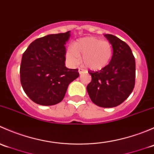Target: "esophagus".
<instances>
[{"label":"esophagus","instance_id":"1","mask_svg":"<svg viewBox=\"0 0 154 154\" xmlns=\"http://www.w3.org/2000/svg\"><path fill=\"white\" fill-rule=\"evenodd\" d=\"M78 72H79V74H83V73H84L85 71L83 69H82V68H79V69H78Z\"/></svg>","mask_w":154,"mask_h":154}]
</instances>
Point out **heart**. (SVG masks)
<instances>
[{
	"label": "heart",
	"instance_id": "1",
	"mask_svg": "<svg viewBox=\"0 0 154 154\" xmlns=\"http://www.w3.org/2000/svg\"><path fill=\"white\" fill-rule=\"evenodd\" d=\"M113 55L112 45L108 41L94 36H87L74 42L72 48L66 51V58L73 66L80 63V57L83 64L88 69L98 71L106 67Z\"/></svg>",
	"mask_w": 154,
	"mask_h": 154
}]
</instances>
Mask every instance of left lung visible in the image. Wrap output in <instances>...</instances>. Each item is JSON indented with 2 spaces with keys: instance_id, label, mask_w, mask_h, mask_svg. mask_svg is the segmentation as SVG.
Returning <instances> with one entry per match:
<instances>
[{
  "instance_id": "1",
  "label": "left lung",
  "mask_w": 154,
  "mask_h": 154,
  "mask_svg": "<svg viewBox=\"0 0 154 154\" xmlns=\"http://www.w3.org/2000/svg\"><path fill=\"white\" fill-rule=\"evenodd\" d=\"M104 36L112 45V57L106 67L100 71H88L91 81L86 89L94 104L111 108L123 103L133 91L136 62L127 43L111 34H104Z\"/></svg>"
}]
</instances>
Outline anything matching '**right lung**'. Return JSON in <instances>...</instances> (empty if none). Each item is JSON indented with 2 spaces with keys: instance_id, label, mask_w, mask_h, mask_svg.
Here are the masks:
<instances>
[{
  "instance_id": "right-lung-1",
  "label": "right lung",
  "mask_w": 154,
  "mask_h": 154,
  "mask_svg": "<svg viewBox=\"0 0 154 154\" xmlns=\"http://www.w3.org/2000/svg\"><path fill=\"white\" fill-rule=\"evenodd\" d=\"M70 31L50 34L32 42L23 54L20 79L24 92L35 103L51 106L63 100L78 69L66 67L65 45Z\"/></svg>"
}]
</instances>
